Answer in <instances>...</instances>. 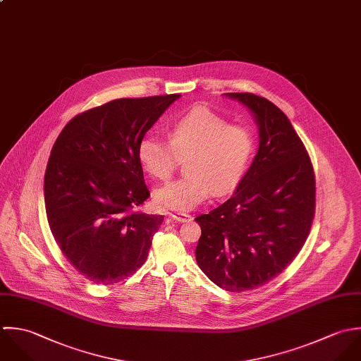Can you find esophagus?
Segmentation results:
<instances>
[{"label":"esophagus","mask_w":361,"mask_h":361,"mask_svg":"<svg viewBox=\"0 0 361 361\" xmlns=\"http://www.w3.org/2000/svg\"><path fill=\"white\" fill-rule=\"evenodd\" d=\"M170 217H171L173 220L178 221V223H185V221H190L192 216L188 215V214H173V215H170Z\"/></svg>","instance_id":"34e87169"}]
</instances>
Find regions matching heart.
Masks as SVG:
<instances>
[{"instance_id": "1", "label": "heart", "mask_w": 361, "mask_h": 361, "mask_svg": "<svg viewBox=\"0 0 361 361\" xmlns=\"http://www.w3.org/2000/svg\"><path fill=\"white\" fill-rule=\"evenodd\" d=\"M137 153L145 170L163 181L185 159L187 176L154 192L157 208L183 214L201 205L212 191L223 195L241 181L255 153V135L250 127L228 124L208 107H195L171 124L169 141L147 134Z\"/></svg>"}]
</instances>
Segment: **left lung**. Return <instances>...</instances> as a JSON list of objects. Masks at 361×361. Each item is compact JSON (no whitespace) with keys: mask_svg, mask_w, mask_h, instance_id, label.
Listing matches in <instances>:
<instances>
[{"mask_svg":"<svg viewBox=\"0 0 361 361\" xmlns=\"http://www.w3.org/2000/svg\"><path fill=\"white\" fill-rule=\"evenodd\" d=\"M245 104L259 127L252 164L224 204L195 217V258L202 272L231 293L264 286L302 248L315 214L310 154L286 114L254 93H226Z\"/></svg>","mask_w":361,"mask_h":361,"instance_id":"1","label":"left lung"}]
</instances>
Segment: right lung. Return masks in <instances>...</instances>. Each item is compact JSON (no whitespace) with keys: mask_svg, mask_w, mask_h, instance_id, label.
Returning <instances> with one entry per match:
<instances>
[{"mask_svg":"<svg viewBox=\"0 0 361 361\" xmlns=\"http://www.w3.org/2000/svg\"><path fill=\"white\" fill-rule=\"evenodd\" d=\"M178 93L116 99L64 127L44 174L50 230L73 268L96 285H113L146 261L161 215L140 207L150 197L138 144Z\"/></svg>","mask_w":361,"mask_h":361,"instance_id":"obj_1","label":"right lung"}]
</instances>
